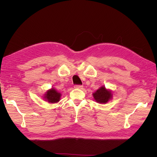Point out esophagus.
I'll use <instances>...</instances> for the list:
<instances>
[{
  "instance_id": "esophagus-1",
  "label": "esophagus",
  "mask_w": 157,
  "mask_h": 157,
  "mask_svg": "<svg viewBox=\"0 0 157 157\" xmlns=\"http://www.w3.org/2000/svg\"><path fill=\"white\" fill-rule=\"evenodd\" d=\"M75 88H82V87H83V86L82 85H75V86H74Z\"/></svg>"
}]
</instances>
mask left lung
<instances>
[{
    "label": "left lung",
    "mask_w": 157,
    "mask_h": 157,
    "mask_svg": "<svg viewBox=\"0 0 157 157\" xmlns=\"http://www.w3.org/2000/svg\"><path fill=\"white\" fill-rule=\"evenodd\" d=\"M95 100L100 103H106L112 98L111 91L107 90L105 87L102 86L93 94Z\"/></svg>",
    "instance_id": "left-lung-1"
}]
</instances>
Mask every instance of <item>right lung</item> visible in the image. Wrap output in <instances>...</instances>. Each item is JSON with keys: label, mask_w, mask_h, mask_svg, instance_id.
Segmentation results:
<instances>
[{"label": "right lung", "mask_w": 157, "mask_h": 157, "mask_svg": "<svg viewBox=\"0 0 157 157\" xmlns=\"http://www.w3.org/2000/svg\"><path fill=\"white\" fill-rule=\"evenodd\" d=\"M61 94L58 92L54 88H52L46 92L44 98L48 101L49 103H57L60 100Z\"/></svg>", "instance_id": "right-lung-1"}]
</instances>
